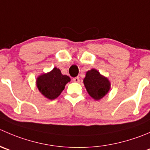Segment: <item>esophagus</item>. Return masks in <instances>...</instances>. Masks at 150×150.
I'll list each match as a JSON object with an SVG mask.
<instances>
[{
    "label": "esophagus",
    "instance_id": "obj_1",
    "mask_svg": "<svg viewBox=\"0 0 150 150\" xmlns=\"http://www.w3.org/2000/svg\"><path fill=\"white\" fill-rule=\"evenodd\" d=\"M72 80H73L74 82H75V83H78L80 81L79 77H75V78H74Z\"/></svg>",
    "mask_w": 150,
    "mask_h": 150
}]
</instances>
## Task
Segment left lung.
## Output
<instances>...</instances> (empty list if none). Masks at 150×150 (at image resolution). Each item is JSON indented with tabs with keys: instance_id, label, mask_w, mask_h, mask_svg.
Here are the masks:
<instances>
[{
	"instance_id": "left-lung-1",
	"label": "left lung",
	"mask_w": 150,
	"mask_h": 150,
	"mask_svg": "<svg viewBox=\"0 0 150 150\" xmlns=\"http://www.w3.org/2000/svg\"><path fill=\"white\" fill-rule=\"evenodd\" d=\"M83 83L88 94L95 100H101L110 89L109 80L95 69L87 71Z\"/></svg>"
}]
</instances>
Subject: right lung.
Segmentation results:
<instances>
[{
    "label": "right lung",
    "mask_w": 150,
    "mask_h": 150,
    "mask_svg": "<svg viewBox=\"0 0 150 150\" xmlns=\"http://www.w3.org/2000/svg\"><path fill=\"white\" fill-rule=\"evenodd\" d=\"M71 81L67 75H62L61 70L54 67L50 72L39 75L36 80V85L40 92L48 100L57 98Z\"/></svg>",
    "instance_id": "add662e5"
}]
</instances>
